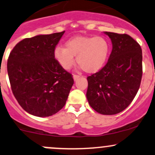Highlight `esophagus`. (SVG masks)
<instances>
[{"label": "esophagus", "instance_id": "1", "mask_svg": "<svg viewBox=\"0 0 155 155\" xmlns=\"http://www.w3.org/2000/svg\"><path fill=\"white\" fill-rule=\"evenodd\" d=\"M73 77H74V79L75 81L76 80V79H79V77H80V76H79V75H76V74H74V76H73Z\"/></svg>", "mask_w": 155, "mask_h": 155}]
</instances>
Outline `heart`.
I'll use <instances>...</instances> for the list:
<instances>
[{
  "label": "heart",
  "instance_id": "obj_1",
  "mask_svg": "<svg viewBox=\"0 0 155 155\" xmlns=\"http://www.w3.org/2000/svg\"><path fill=\"white\" fill-rule=\"evenodd\" d=\"M110 53V44L103 37H75L65 43V48L57 46L54 57L64 70H69L75 62L87 73H96L104 67Z\"/></svg>",
  "mask_w": 155,
  "mask_h": 155
}]
</instances>
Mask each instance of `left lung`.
Here are the masks:
<instances>
[{"instance_id":"obj_1","label":"left lung","mask_w":155,"mask_h":155,"mask_svg":"<svg viewBox=\"0 0 155 155\" xmlns=\"http://www.w3.org/2000/svg\"><path fill=\"white\" fill-rule=\"evenodd\" d=\"M113 44L105 66L87 77V98L97 113L115 115L130 104L142 79V50L130 35L104 32Z\"/></svg>"}]
</instances>
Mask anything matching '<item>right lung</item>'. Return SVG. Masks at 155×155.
Here are the masks:
<instances>
[{"instance_id":"1","label":"right lung","mask_w":155,"mask_h":155,"mask_svg":"<svg viewBox=\"0 0 155 155\" xmlns=\"http://www.w3.org/2000/svg\"><path fill=\"white\" fill-rule=\"evenodd\" d=\"M64 33L25 38L10 53L7 71L12 91L22 108L31 115L51 116L67 101L74 79L54 57L56 45Z\"/></svg>"}]
</instances>
